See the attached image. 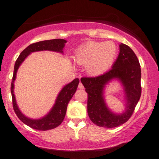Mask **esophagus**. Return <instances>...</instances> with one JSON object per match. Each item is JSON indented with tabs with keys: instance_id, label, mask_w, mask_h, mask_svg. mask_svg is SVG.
Masks as SVG:
<instances>
[{
	"instance_id": "1",
	"label": "esophagus",
	"mask_w": 159,
	"mask_h": 159,
	"mask_svg": "<svg viewBox=\"0 0 159 159\" xmlns=\"http://www.w3.org/2000/svg\"><path fill=\"white\" fill-rule=\"evenodd\" d=\"M78 88L81 89V90H82V89H84V86L83 84H81V82H80L79 84H78Z\"/></svg>"
}]
</instances>
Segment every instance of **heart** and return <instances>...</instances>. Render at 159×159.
Masks as SVG:
<instances>
[{"mask_svg": "<svg viewBox=\"0 0 159 159\" xmlns=\"http://www.w3.org/2000/svg\"><path fill=\"white\" fill-rule=\"evenodd\" d=\"M117 54V47L110 41L87 42L76 51L75 58L78 64L86 66L87 73L101 75L107 72Z\"/></svg>", "mask_w": 159, "mask_h": 159, "instance_id": "obj_1", "label": "heart"}]
</instances>
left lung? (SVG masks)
I'll list each match as a JSON object with an SVG mask.
<instances>
[{"label": "left lung", "mask_w": 159, "mask_h": 159, "mask_svg": "<svg viewBox=\"0 0 159 159\" xmlns=\"http://www.w3.org/2000/svg\"><path fill=\"white\" fill-rule=\"evenodd\" d=\"M120 53L112 69L96 78H82L81 81L87 93V114L91 121L98 126L117 127L131 117L141 95V70L138 57L130 47L121 43ZM117 80L124 89L125 110L115 113L107 106L104 92L106 85Z\"/></svg>", "instance_id": "8db88e82"}]
</instances>
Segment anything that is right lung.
Returning a JSON list of instances; mask_svg holds the SVG:
<instances>
[{
  "label": "right lung",
  "mask_w": 159,
  "mask_h": 159,
  "mask_svg": "<svg viewBox=\"0 0 159 159\" xmlns=\"http://www.w3.org/2000/svg\"><path fill=\"white\" fill-rule=\"evenodd\" d=\"M66 43V40L63 39H55L33 43L27 46L20 54L18 59L16 60L15 66H14L13 76H12V83H11L12 105H13L14 111L19 120L32 129L40 131H46L54 129L61 125L64 120L68 103L77 90L78 84H79V79L75 78L70 83L66 84L61 89V90L60 91L57 96L54 105H53L48 114L39 119H32V118L27 117L21 112L18 106L17 102H16V96L14 94V87H15L14 82L16 81L18 69L24 61L33 52H41V51H51V52H55L63 54V48L65 47Z\"/></svg>",
  "instance_id": "obj_1"
}]
</instances>
